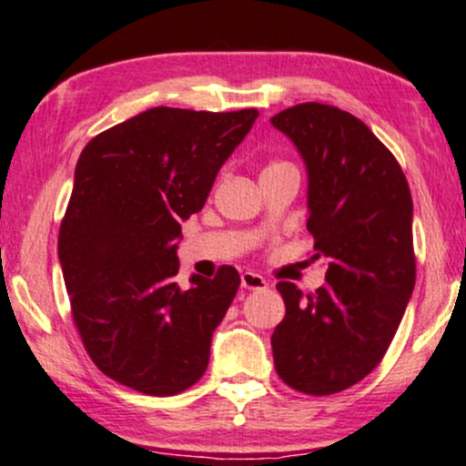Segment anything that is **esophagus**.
Instances as JSON below:
<instances>
[{
  "label": "esophagus",
  "instance_id": "obj_1",
  "mask_svg": "<svg viewBox=\"0 0 466 466\" xmlns=\"http://www.w3.org/2000/svg\"><path fill=\"white\" fill-rule=\"evenodd\" d=\"M242 288L244 289H266L268 288V281L261 275H257V272H244L242 275Z\"/></svg>",
  "mask_w": 466,
  "mask_h": 466
}]
</instances>
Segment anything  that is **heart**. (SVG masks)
Instances as JSON below:
<instances>
[{"mask_svg":"<svg viewBox=\"0 0 466 466\" xmlns=\"http://www.w3.org/2000/svg\"><path fill=\"white\" fill-rule=\"evenodd\" d=\"M277 167H289V163H283V161H275V163H270V166H268L266 169H277Z\"/></svg>","mask_w":466,"mask_h":466,"instance_id":"heart-1","label":"heart"}]
</instances>
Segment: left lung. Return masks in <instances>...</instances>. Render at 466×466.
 I'll list each match as a JSON object with an SVG mask.
<instances>
[{
    "label": "left lung",
    "mask_w": 466,
    "mask_h": 466,
    "mask_svg": "<svg viewBox=\"0 0 466 466\" xmlns=\"http://www.w3.org/2000/svg\"><path fill=\"white\" fill-rule=\"evenodd\" d=\"M270 124L308 167L311 259L327 261L316 294L277 283L286 319L270 340L275 369L294 390L333 395L381 362L412 297V196L392 152L351 113L305 102Z\"/></svg>",
    "instance_id": "obj_1"
}]
</instances>
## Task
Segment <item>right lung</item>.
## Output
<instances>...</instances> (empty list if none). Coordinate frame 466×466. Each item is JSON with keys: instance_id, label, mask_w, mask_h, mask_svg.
I'll use <instances>...</instances> for the list:
<instances>
[{"instance_id": "obj_1", "label": "right lung", "mask_w": 466, "mask_h": 466, "mask_svg": "<svg viewBox=\"0 0 466 466\" xmlns=\"http://www.w3.org/2000/svg\"><path fill=\"white\" fill-rule=\"evenodd\" d=\"M257 115L147 108L93 137L78 158L58 233L71 314L97 369L137 392L177 395L205 375L239 275L222 266L180 289V220L205 207Z\"/></svg>"}]
</instances>
